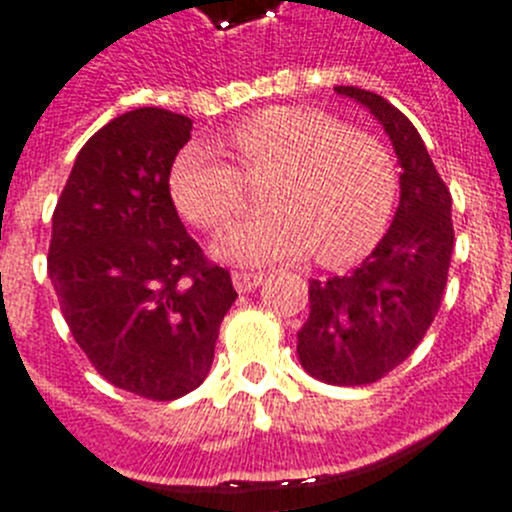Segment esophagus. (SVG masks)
<instances>
[{
    "mask_svg": "<svg viewBox=\"0 0 512 512\" xmlns=\"http://www.w3.org/2000/svg\"><path fill=\"white\" fill-rule=\"evenodd\" d=\"M261 279H264L261 271H233V287L238 292H251V289L259 287Z\"/></svg>",
    "mask_w": 512,
    "mask_h": 512,
    "instance_id": "obj_1",
    "label": "esophagus"
}]
</instances>
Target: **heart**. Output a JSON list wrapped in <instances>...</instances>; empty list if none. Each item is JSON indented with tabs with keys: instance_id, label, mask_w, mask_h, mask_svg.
I'll return each mask as SVG.
<instances>
[{
	"instance_id": "1",
	"label": "heart",
	"mask_w": 512,
	"mask_h": 512,
	"mask_svg": "<svg viewBox=\"0 0 512 512\" xmlns=\"http://www.w3.org/2000/svg\"><path fill=\"white\" fill-rule=\"evenodd\" d=\"M248 176L269 174V212L235 225L217 253L235 264L300 259L341 266L372 251L397 200L395 156L377 135L312 107H269L228 130ZM212 146L192 143L171 166V197L189 223L220 230L246 210V179Z\"/></svg>"
}]
</instances>
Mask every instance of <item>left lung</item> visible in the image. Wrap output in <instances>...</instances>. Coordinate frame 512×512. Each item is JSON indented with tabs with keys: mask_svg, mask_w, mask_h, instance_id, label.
I'll list each match as a JSON object with an SVG mask.
<instances>
[{
	"mask_svg": "<svg viewBox=\"0 0 512 512\" xmlns=\"http://www.w3.org/2000/svg\"><path fill=\"white\" fill-rule=\"evenodd\" d=\"M382 122L400 161V205L390 230L351 274L310 279V315L297 354L310 377L372 384L400 366L431 328L454 251L451 192L413 122L374 92L336 87Z\"/></svg>",
	"mask_w": 512,
	"mask_h": 512,
	"instance_id": "8db88e82",
	"label": "left lung"
}]
</instances>
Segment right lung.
Instances as JSON below:
<instances>
[{
    "label": "right lung",
    "mask_w": 512,
    "mask_h": 512,
    "mask_svg": "<svg viewBox=\"0 0 512 512\" xmlns=\"http://www.w3.org/2000/svg\"><path fill=\"white\" fill-rule=\"evenodd\" d=\"M192 120L140 107L84 143L53 210L48 277L71 336L104 379L153 402L210 374L228 269L176 215L169 176Z\"/></svg>",
    "instance_id": "obj_1"
}]
</instances>
